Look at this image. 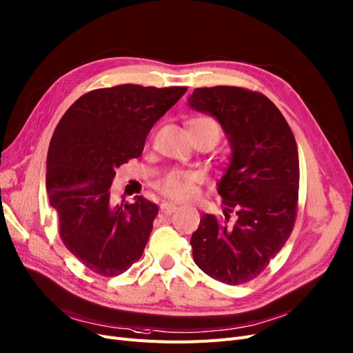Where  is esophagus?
I'll list each match as a JSON object with an SVG mask.
<instances>
[{
	"instance_id": "esophagus-1",
	"label": "esophagus",
	"mask_w": 353,
	"mask_h": 353,
	"mask_svg": "<svg viewBox=\"0 0 353 353\" xmlns=\"http://www.w3.org/2000/svg\"><path fill=\"white\" fill-rule=\"evenodd\" d=\"M160 210H161V213H164V214H172L173 212H176V210H177V206H176V205H173V203L164 202V203H161V205H160Z\"/></svg>"
}]
</instances>
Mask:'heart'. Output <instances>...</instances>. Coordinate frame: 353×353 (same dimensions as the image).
<instances>
[{
  "label": "heart",
  "instance_id": "obj_1",
  "mask_svg": "<svg viewBox=\"0 0 353 353\" xmlns=\"http://www.w3.org/2000/svg\"><path fill=\"white\" fill-rule=\"evenodd\" d=\"M188 125H189V131L194 128H203V127H214L219 130L216 122L205 117L192 118ZM196 181H197V176L194 173L176 172L165 176L159 183V190L165 197L173 199V201H189V199H192L196 193Z\"/></svg>",
  "mask_w": 353,
  "mask_h": 353
}]
</instances>
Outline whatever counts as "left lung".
Wrapping results in <instances>:
<instances>
[{
    "label": "left lung",
    "mask_w": 353,
    "mask_h": 353,
    "mask_svg": "<svg viewBox=\"0 0 353 353\" xmlns=\"http://www.w3.org/2000/svg\"><path fill=\"white\" fill-rule=\"evenodd\" d=\"M193 110L219 121L232 156L218 183L225 219L205 213L190 245L196 265L221 283L243 284L284 247L297 216L300 165L293 131L265 95L238 86L197 88ZM236 219L229 223V212Z\"/></svg>",
    "instance_id": "obj_1"
}]
</instances>
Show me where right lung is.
I'll use <instances>...</instances> for the list:
<instances>
[{"instance_id": "1", "label": "right lung", "mask_w": 353, "mask_h": 353, "mask_svg": "<svg viewBox=\"0 0 353 353\" xmlns=\"http://www.w3.org/2000/svg\"><path fill=\"white\" fill-rule=\"evenodd\" d=\"M186 86L118 85L90 90L65 112L48 152V189L59 234L79 261L103 277L141 258L159 208L143 196L117 205L115 170L139 159L152 125Z\"/></svg>"}]
</instances>
